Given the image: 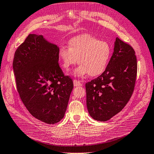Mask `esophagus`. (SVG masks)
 I'll list each match as a JSON object with an SVG mask.
<instances>
[{
  "label": "esophagus",
  "mask_w": 154,
  "mask_h": 154,
  "mask_svg": "<svg viewBox=\"0 0 154 154\" xmlns=\"http://www.w3.org/2000/svg\"><path fill=\"white\" fill-rule=\"evenodd\" d=\"M73 84H74L75 87L82 85V83H81V82H80V81H77V80H73Z\"/></svg>",
  "instance_id": "34e87169"
}]
</instances>
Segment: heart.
<instances>
[{
	"label": "heart",
	"mask_w": 154,
	"mask_h": 154,
	"mask_svg": "<svg viewBox=\"0 0 154 154\" xmlns=\"http://www.w3.org/2000/svg\"><path fill=\"white\" fill-rule=\"evenodd\" d=\"M111 55V49L109 43L88 34L71 38L69 47L61 45L58 51L59 58L65 70L68 71L77 62L80 64L73 73L77 77L88 74L96 77L103 73Z\"/></svg>",
	"instance_id": "heart-1"
}]
</instances>
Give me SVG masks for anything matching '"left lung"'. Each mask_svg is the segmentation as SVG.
Returning a JSON list of instances; mask_svg holds the SVG:
<instances>
[{
	"mask_svg": "<svg viewBox=\"0 0 154 154\" xmlns=\"http://www.w3.org/2000/svg\"><path fill=\"white\" fill-rule=\"evenodd\" d=\"M137 59L130 45L117 37L105 71L85 84L87 107L93 119L106 122L120 112L133 93Z\"/></svg>",
	"mask_w": 154,
	"mask_h": 154,
	"instance_id": "left-lung-1",
	"label": "left lung"
}]
</instances>
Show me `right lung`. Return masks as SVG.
Listing matches in <instances>:
<instances>
[{
  "label": "right lung",
  "mask_w": 154,
  "mask_h": 154,
  "mask_svg": "<svg viewBox=\"0 0 154 154\" xmlns=\"http://www.w3.org/2000/svg\"><path fill=\"white\" fill-rule=\"evenodd\" d=\"M59 47L30 34L15 51L13 67L21 100L35 118L55 124L63 118L73 81L59 65Z\"/></svg>",
  "instance_id": "right-lung-1"
}]
</instances>
